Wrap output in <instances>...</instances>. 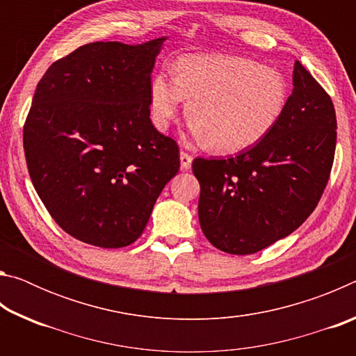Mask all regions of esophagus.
<instances>
[{"instance_id": "1", "label": "esophagus", "mask_w": 356, "mask_h": 356, "mask_svg": "<svg viewBox=\"0 0 356 356\" xmlns=\"http://www.w3.org/2000/svg\"><path fill=\"white\" fill-rule=\"evenodd\" d=\"M191 161H193V156L188 152H185V150H180V168H182L184 171L190 170Z\"/></svg>"}]
</instances>
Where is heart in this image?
Returning <instances> with one entry per match:
<instances>
[{
    "mask_svg": "<svg viewBox=\"0 0 356 356\" xmlns=\"http://www.w3.org/2000/svg\"><path fill=\"white\" fill-rule=\"evenodd\" d=\"M289 97L278 70L246 58L191 55L176 76L159 72L150 81V118L168 130L185 99L191 135L218 152H240L261 143L280 122Z\"/></svg>",
    "mask_w": 356,
    "mask_h": 356,
    "instance_id": "b5f03b06",
    "label": "heart"
}]
</instances>
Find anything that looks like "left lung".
Instances as JSON below:
<instances>
[{"label":"left lung","instance_id":"8db88e82","mask_svg":"<svg viewBox=\"0 0 356 356\" xmlns=\"http://www.w3.org/2000/svg\"><path fill=\"white\" fill-rule=\"evenodd\" d=\"M336 149L327 91L298 61L280 122L256 146L229 159H195L204 236L229 254H252L287 237L314 212Z\"/></svg>","mask_w":356,"mask_h":356}]
</instances>
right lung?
Instances as JSON below:
<instances>
[{
	"label": "right lung",
	"mask_w": 356,
	"mask_h": 356,
	"mask_svg": "<svg viewBox=\"0 0 356 356\" xmlns=\"http://www.w3.org/2000/svg\"><path fill=\"white\" fill-rule=\"evenodd\" d=\"M165 38L92 42L53 63L23 125L29 177L58 226L122 248L146 227L180 168L176 140L150 120V74Z\"/></svg>",
	"instance_id": "obj_1"
}]
</instances>
